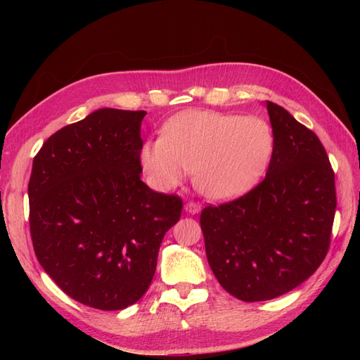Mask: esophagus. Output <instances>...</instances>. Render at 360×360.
<instances>
[{
  "label": "esophagus",
  "mask_w": 360,
  "mask_h": 360,
  "mask_svg": "<svg viewBox=\"0 0 360 360\" xmlns=\"http://www.w3.org/2000/svg\"><path fill=\"white\" fill-rule=\"evenodd\" d=\"M184 210H186V213H189V214H197L201 212V205L198 202L191 201V202L184 204Z\"/></svg>",
  "instance_id": "obj_1"
}]
</instances>
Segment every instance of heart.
<instances>
[{"label":"heart","instance_id":"b5f03b06","mask_svg":"<svg viewBox=\"0 0 360 360\" xmlns=\"http://www.w3.org/2000/svg\"><path fill=\"white\" fill-rule=\"evenodd\" d=\"M274 151V132L257 115L188 111L163 135L148 138L139 160L159 191L179 186L192 169L193 184L212 200H233L252 189Z\"/></svg>","mask_w":360,"mask_h":360}]
</instances>
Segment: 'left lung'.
<instances>
[{
	"label": "left lung",
	"mask_w": 360,
	"mask_h": 360,
	"mask_svg": "<svg viewBox=\"0 0 360 360\" xmlns=\"http://www.w3.org/2000/svg\"><path fill=\"white\" fill-rule=\"evenodd\" d=\"M264 106L274 132L266 179L200 217L213 275L243 302L275 299L307 281L328 254L336 209L335 174L317 135L282 106Z\"/></svg>",
	"instance_id": "obj_1"
}]
</instances>
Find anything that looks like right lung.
Instances as JSON below:
<instances>
[{
    "mask_svg": "<svg viewBox=\"0 0 360 360\" xmlns=\"http://www.w3.org/2000/svg\"><path fill=\"white\" fill-rule=\"evenodd\" d=\"M146 111L103 108L49 136L32 160L30 230L40 266L86 307L124 309L155 276L176 195L141 180Z\"/></svg>",
    "mask_w": 360,
    "mask_h": 360,
    "instance_id": "right-lung-1",
    "label": "right lung"
}]
</instances>
